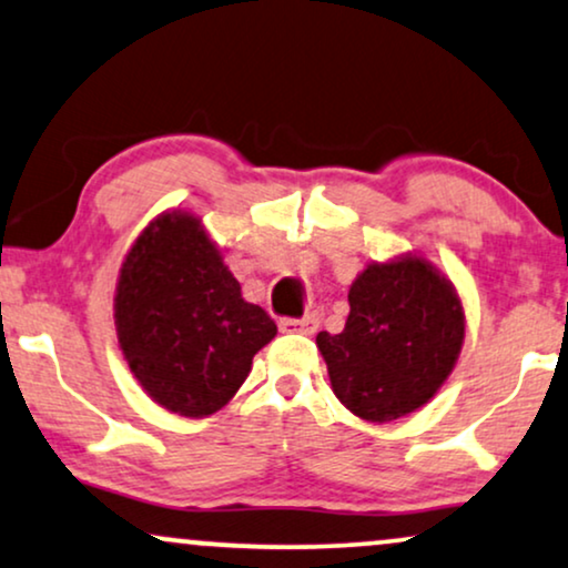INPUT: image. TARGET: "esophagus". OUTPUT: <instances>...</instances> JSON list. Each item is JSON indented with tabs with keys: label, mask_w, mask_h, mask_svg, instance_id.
I'll return each instance as SVG.
<instances>
[{
	"label": "esophagus",
	"mask_w": 568,
	"mask_h": 568,
	"mask_svg": "<svg viewBox=\"0 0 568 568\" xmlns=\"http://www.w3.org/2000/svg\"><path fill=\"white\" fill-rule=\"evenodd\" d=\"M321 324L318 313H305V316L300 318H282L278 321V326H282V332H290V334H316V328Z\"/></svg>",
	"instance_id": "esophagus-1"
}]
</instances>
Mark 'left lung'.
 Masks as SVG:
<instances>
[{
	"mask_svg": "<svg viewBox=\"0 0 568 568\" xmlns=\"http://www.w3.org/2000/svg\"><path fill=\"white\" fill-rule=\"evenodd\" d=\"M339 334L321 332L334 395L366 422L422 408L443 387L464 345V305L429 261L371 263L349 286Z\"/></svg>",
	"mask_w": 568,
	"mask_h": 568,
	"instance_id": "left-lung-1",
	"label": "left lung"
}]
</instances>
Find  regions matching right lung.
Masks as SVG:
<instances>
[{"label":"right lung","mask_w":568,"mask_h":568,"mask_svg":"<svg viewBox=\"0 0 568 568\" xmlns=\"http://www.w3.org/2000/svg\"><path fill=\"white\" fill-rule=\"evenodd\" d=\"M115 328L146 395L186 418L221 410L257 349L276 337L273 318L242 297L200 219L181 210L152 221L125 255Z\"/></svg>","instance_id":"obj_1"}]
</instances>
